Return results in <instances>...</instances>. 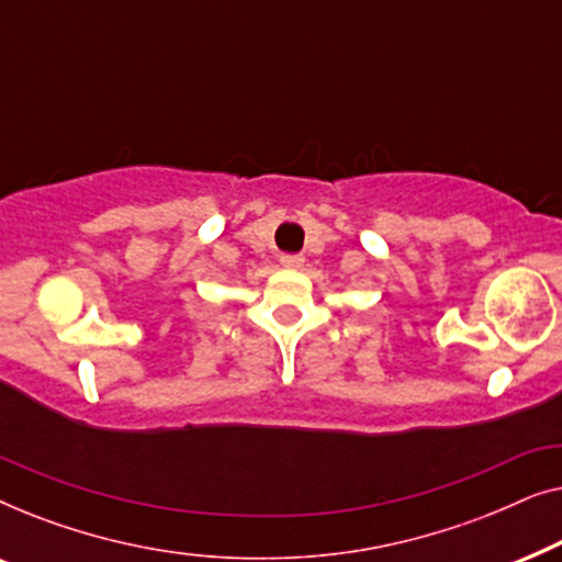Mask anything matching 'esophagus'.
<instances>
[{"instance_id":"1","label":"esophagus","mask_w":562,"mask_h":562,"mask_svg":"<svg viewBox=\"0 0 562 562\" xmlns=\"http://www.w3.org/2000/svg\"><path fill=\"white\" fill-rule=\"evenodd\" d=\"M279 260L283 268H302L304 256H299V252H281Z\"/></svg>"}]
</instances>
